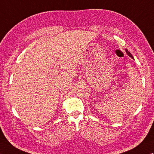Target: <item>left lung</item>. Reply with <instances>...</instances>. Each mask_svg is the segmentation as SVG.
I'll return each mask as SVG.
<instances>
[{"instance_id":"left-lung-1","label":"left lung","mask_w":154,"mask_h":154,"mask_svg":"<svg viewBox=\"0 0 154 154\" xmlns=\"http://www.w3.org/2000/svg\"><path fill=\"white\" fill-rule=\"evenodd\" d=\"M126 53H127V54H128V55L130 57H131L132 58V59H134V57H132V54L131 53H130L129 52V51L127 50V49H126Z\"/></svg>"}]
</instances>
